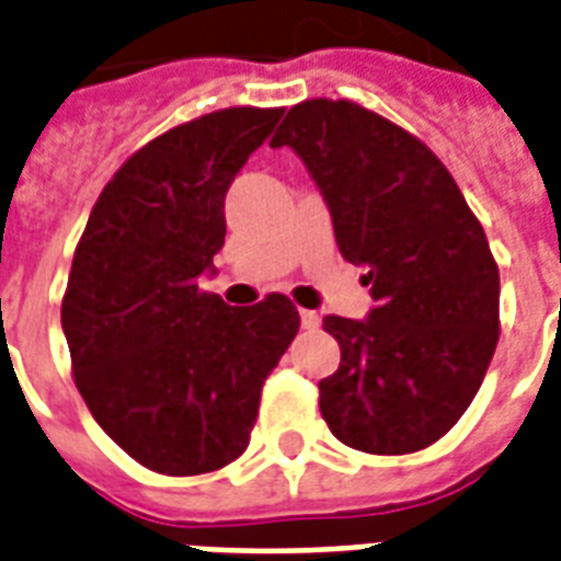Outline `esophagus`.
<instances>
[{
	"label": "esophagus",
	"mask_w": 561,
	"mask_h": 561,
	"mask_svg": "<svg viewBox=\"0 0 561 561\" xmlns=\"http://www.w3.org/2000/svg\"><path fill=\"white\" fill-rule=\"evenodd\" d=\"M301 324L307 330H316L321 324V316H319V312H312V310H301Z\"/></svg>",
	"instance_id": "obj_1"
}]
</instances>
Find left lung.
Masks as SVG:
<instances>
[{
  "instance_id": "8db88e82",
  "label": "left lung",
  "mask_w": 561,
  "mask_h": 561,
  "mask_svg": "<svg viewBox=\"0 0 561 561\" xmlns=\"http://www.w3.org/2000/svg\"><path fill=\"white\" fill-rule=\"evenodd\" d=\"M272 146L301 158L375 298L366 319H324L342 351L319 383L330 433L366 454L433 445L497 345L501 275L483 225L424 142L354 102L295 104Z\"/></svg>"
}]
</instances>
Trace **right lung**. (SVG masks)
I'll return each mask as SVG.
<instances>
[{
  "mask_svg": "<svg viewBox=\"0 0 561 561\" xmlns=\"http://www.w3.org/2000/svg\"><path fill=\"white\" fill-rule=\"evenodd\" d=\"M280 107H228L142 146L78 242L60 324L99 427L140 466L207 474L249 447L260 389L298 333L286 295L202 293L225 245V195Z\"/></svg>",
  "mask_w": 561,
  "mask_h": 561,
  "instance_id": "right-lung-1",
  "label": "right lung"
}]
</instances>
